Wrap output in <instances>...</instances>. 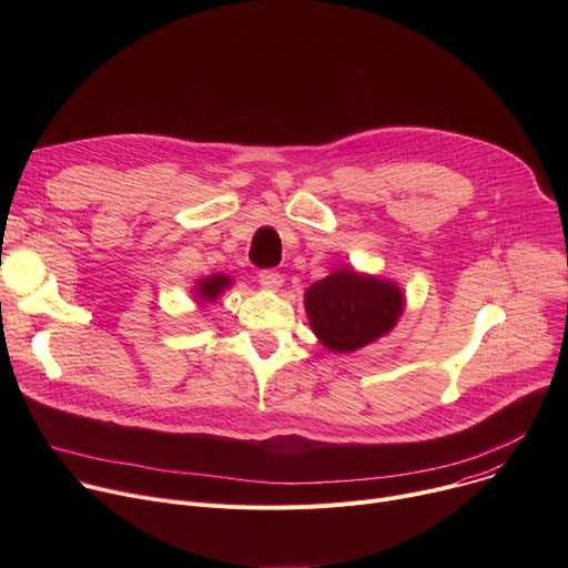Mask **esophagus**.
<instances>
[{
	"mask_svg": "<svg viewBox=\"0 0 568 568\" xmlns=\"http://www.w3.org/2000/svg\"><path fill=\"white\" fill-rule=\"evenodd\" d=\"M258 281L265 290H278L283 285V274L276 270H261Z\"/></svg>",
	"mask_w": 568,
	"mask_h": 568,
	"instance_id": "34e87169",
	"label": "esophagus"
}]
</instances>
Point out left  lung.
I'll list each match as a JSON object with an SVG mask.
<instances>
[{
	"mask_svg": "<svg viewBox=\"0 0 568 568\" xmlns=\"http://www.w3.org/2000/svg\"><path fill=\"white\" fill-rule=\"evenodd\" d=\"M404 294L393 281L337 270L305 292V312L316 339L335 351H359L395 328Z\"/></svg>",
	"mask_w": 568,
	"mask_h": 568,
	"instance_id": "1",
	"label": "left lung"
}]
</instances>
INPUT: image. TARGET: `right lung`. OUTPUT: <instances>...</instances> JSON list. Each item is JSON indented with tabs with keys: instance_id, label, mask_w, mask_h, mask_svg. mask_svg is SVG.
Here are the masks:
<instances>
[{
	"instance_id": "add662e5",
	"label": "right lung",
	"mask_w": 568,
	"mask_h": 568,
	"mask_svg": "<svg viewBox=\"0 0 568 568\" xmlns=\"http://www.w3.org/2000/svg\"><path fill=\"white\" fill-rule=\"evenodd\" d=\"M233 285V278L226 276V274H213V276H206L202 281H197L195 285V298L200 303H213L226 287Z\"/></svg>"
}]
</instances>
